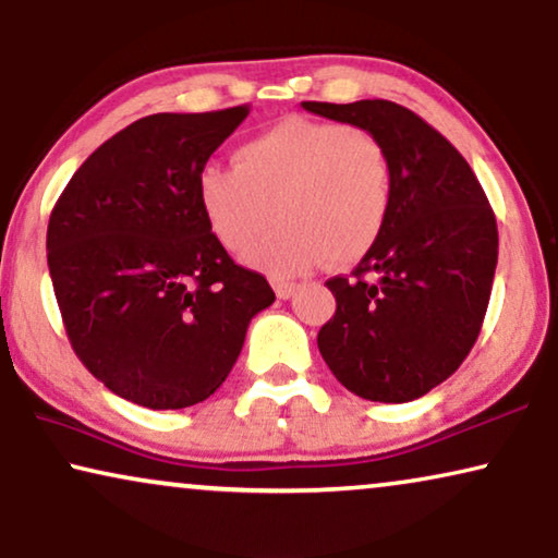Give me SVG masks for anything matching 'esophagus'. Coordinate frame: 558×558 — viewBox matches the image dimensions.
<instances>
[{
  "label": "esophagus",
  "instance_id": "1",
  "mask_svg": "<svg viewBox=\"0 0 558 558\" xmlns=\"http://www.w3.org/2000/svg\"><path fill=\"white\" fill-rule=\"evenodd\" d=\"M295 283H288V280H272V291H275V295H278V299H291V295L295 293Z\"/></svg>",
  "mask_w": 558,
  "mask_h": 558
}]
</instances>
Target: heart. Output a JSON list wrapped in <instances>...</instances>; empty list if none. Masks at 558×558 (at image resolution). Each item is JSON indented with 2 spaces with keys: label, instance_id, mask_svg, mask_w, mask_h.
<instances>
[{
  "label": "heart",
  "instance_id": "1",
  "mask_svg": "<svg viewBox=\"0 0 558 558\" xmlns=\"http://www.w3.org/2000/svg\"><path fill=\"white\" fill-rule=\"evenodd\" d=\"M392 193L390 155L373 132L295 114L236 147L234 168L209 162L196 175L206 227L232 255L275 217L278 229L247 252V263L278 278L324 259L360 263L380 242Z\"/></svg>",
  "mask_w": 558,
  "mask_h": 558
}]
</instances>
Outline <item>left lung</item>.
<instances>
[{
	"label": "left lung",
	"mask_w": 558,
	"mask_h": 558,
	"mask_svg": "<svg viewBox=\"0 0 558 558\" xmlns=\"http://www.w3.org/2000/svg\"><path fill=\"white\" fill-rule=\"evenodd\" d=\"M362 128L392 162V209L352 278L326 280L337 314L318 331L333 377L375 403H408L454 375L480 337L497 265L495 214L454 145L385 99L303 101Z\"/></svg>",
	"instance_id": "1"
}]
</instances>
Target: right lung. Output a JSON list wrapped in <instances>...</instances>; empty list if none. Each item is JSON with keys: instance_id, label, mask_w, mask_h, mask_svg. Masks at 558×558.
I'll list each match as a JSON object with an SVG mask.
<instances>
[{"instance_id": "add662e5", "label": "right lung", "mask_w": 558, "mask_h": 558, "mask_svg": "<svg viewBox=\"0 0 558 558\" xmlns=\"http://www.w3.org/2000/svg\"><path fill=\"white\" fill-rule=\"evenodd\" d=\"M250 114H150L88 155L48 221V267L73 352L114 396L153 411L227 380L275 293L214 240L196 175Z\"/></svg>"}]
</instances>
